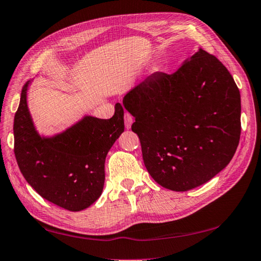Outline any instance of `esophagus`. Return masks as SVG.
Returning a JSON list of instances; mask_svg holds the SVG:
<instances>
[{
    "mask_svg": "<svg viewBox=\"0 0 261 261\" xmlns=\"http://www.w3.org/2000/svg\"><path fill=\"white\" fill-rule=\"evenodd\" d=\"M132 123H134V117H132V115L129 114V113H125L124 114V125L126 129H130Z\"/></svg>",
    "mask_w": 261,
    "mask_h": 261,
    "instance_id": "34e87169",
    "label": "esophagus"
}]
</instances>
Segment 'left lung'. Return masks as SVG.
<instances>
[{"label":"left lung","mask_w":261,"mask_h":261,"mask_svg":"<svg viewBox=\"0 0 261 261\" xmlns=\"http://www.w3.org/2000/svg\"><path fill=\"white\" fill-rule=\"evenodd\" d=\"M147 171L186 192L230 162L241 136V96L221 61L200 49L176 73L155 72L125 94Z\"/></svg>","instance_id":"left-lung-1"}]
</instances>
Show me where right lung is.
<instances>
[{"instance_id":"right-lung-1","label":"right lung","mask_w":261,"mask_h":261,"mask_svg":"<svg viewBox=\"0 0 261 261\" xmlns=\"http://www.w3.org/2000/svg\"><path fill=\"white\" fill-rule=\"evenodd\" d=\"M28 82L15 115V155L23 178L40 195L69 211H81L101 195L108 150L124 131L123 107L110 120L85 116L52 138H41L27 108Z\"/></svg>"}]
</instances>
